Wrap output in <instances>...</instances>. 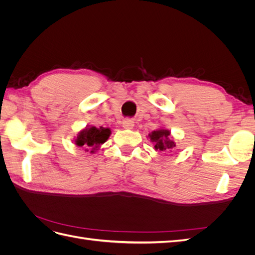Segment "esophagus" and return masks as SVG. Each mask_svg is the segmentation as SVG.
Listing matches in <instances>:
<instances>
[{
  "label": "esophagus",
  "instance_id": "esophagus-1",
  "mask_svg": "<svg viewBox=\"0 0 255 255\" xmlns=\"http://www.w3.org/2000/svg\"><path fill=\"white\" fill-rule=\"evenodd\" d=\"M122 127L125 128H128V129H130L134 128V121L130 120V119H125L122 121Z\"/></svg>",
  "mask_w": 255,
  "mask_h": 255
}]
</instances>
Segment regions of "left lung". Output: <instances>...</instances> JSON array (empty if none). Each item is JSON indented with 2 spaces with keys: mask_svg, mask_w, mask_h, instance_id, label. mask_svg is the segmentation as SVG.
Returning <instances> with one entry per match:
<instances>
[{
  "mask_svg": "<svg viewBox=\"0 0 255 255\" xmlns=\"http://www.w3.org/2000/svg\"><path fill=\"white\" fill-rule=\"evenodd\" d=\"M148 137L150 138V141L154 143V148L158 152H172L176 145L171 136L170 130L164 128L152 130Z\"/></svg>",
  "mask_w": 255,
  "mask_h": 255,
  "instance_id": "obj_1",
  "label": "left lung"
}]
</instances>
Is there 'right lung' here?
<instances>
[{
  "mask_svg": "<svg viewBox=\"0 0 255 255\" xmlns=\"http://www.w3.org/2000/svg\"><path fill=\"white\" fill-rule=\"evenodd\" d=\"M111 134L112 132L110 128H96L94 126H88L78 133L74 139V143L78 146H82L86 152L94 154L100 149L101 144L109 139Z\"/></svg>",
  "mask_w": 255,
  "mask_h": 255,
  "instance_id": "1",
  "label": "right lung"
}]
</instances>
